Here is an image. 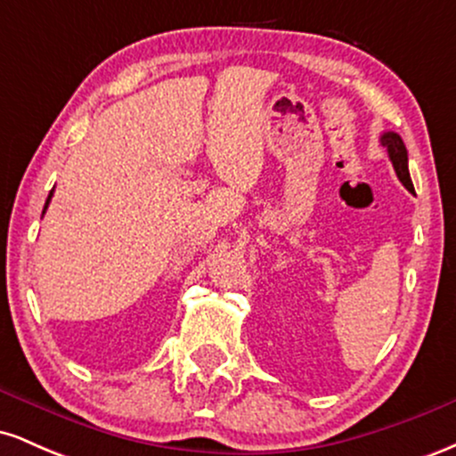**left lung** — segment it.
<instances>
[{
  "label": "left lung",
  "mask_w": 456,
  "mask_h": 456,
  "mask_svg": "<svg viewBox=\"0 0 456 456\" xmlns=\"http://www.w3.org/2000/svg\"><path fill=\"white\" fill-rule=\"evenodd\" d=\"M379 141H381V145L388 150L392 167H395L396 175H399L403 186H405L410 192H413L410 169H407V150H405V143H403V139L396 133H384Z\"/></svg>",
  "instance_id": "8db88e82"
}]
</instances>
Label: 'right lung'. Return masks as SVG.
Listing matches in <instances>:
<instances>
[{
  "label": "right lung",
  "mask_w": 456,
  "mask_h": 456,
  "mask_svg": "<svg viewBox=\"0 0 456 456\" xmlns=\"http://www.w3.org/2000/svg\"><path fill=\"white\" fill-rule=\"evenodd\" d=\"M51 197H53V191L49 192V199H46V203H45V210H46V206H49V201H51ZM45 214V212H43Z\"/></svg>",
  "instance_id": "add662e5"
}]
</instances>
